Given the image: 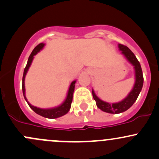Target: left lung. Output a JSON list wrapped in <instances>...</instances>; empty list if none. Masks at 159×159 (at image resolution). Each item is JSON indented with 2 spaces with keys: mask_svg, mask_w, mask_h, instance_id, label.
Here are the masks:
<instances>
[{
  "mask_svg": "<svg viewBox=\"0 0 159 159\" xmlns=\"http://www.w3.org/2000/svg\"><path fill=\"white\" fill-rule=\"evenodd\" d=\"M119 49L120 51H122V54L133 66L134 70H135V81L132 89L125 99L119 102H115V103H109V102L101 100L95 94L94 90L92 89L93 99L96 101L97 107L105 112L112 114H119L125 112L134 104V102L136 101L141 90H142L144 81L142 67H141L139 62L137 60L135 54L131 51V50H129V47L122 45V44H119Z\"/></svg>",
  "mask_w": 159,
  "mask_h": 159,
  "instance_id": "obj_1",
  "label": "left lung"
}]
</instances>
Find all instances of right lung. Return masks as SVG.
Masks as SVG:
<instances>
[{
  "label": "right lung",
  "mask_w": 159,
  "mask_h": 159,
  "mask_svg": "<svg viewBox=\"0 0 159 159\" xmlns=\"http://www.w3.org/2000/svg\"><path fill=\"white\" fill-rule=\"evenodd\" d=\"M45 43H41L37 46L34 49V50L32 51L31 54L29 57L28 60H27V66H26L25 69H24V75H23V79H22V90H23V94H24V97L25 99V100L27 101V104L29 105V106L38 115L43 116V117L48 118V119H56V118L61 117V116L66 115V113L70 111V107H71V103L72 101H73V92H74L75 89V83H76V80L70 83V86L69 87L67 95H66V97L65 99V100L63 101V102L62 104H60V106H57L54 108H50V109H41V108H37L36 106H32L30 102L27 101V98H26L25 95V86H24V80H25V76L27 74V71H28L29 68H30L31 63H32L33 60H34V56L37 54L38 52H40L42 49L43 48Z\"/></svg>",
  "instance_id": "right-lung-1"
}]
</instances>
